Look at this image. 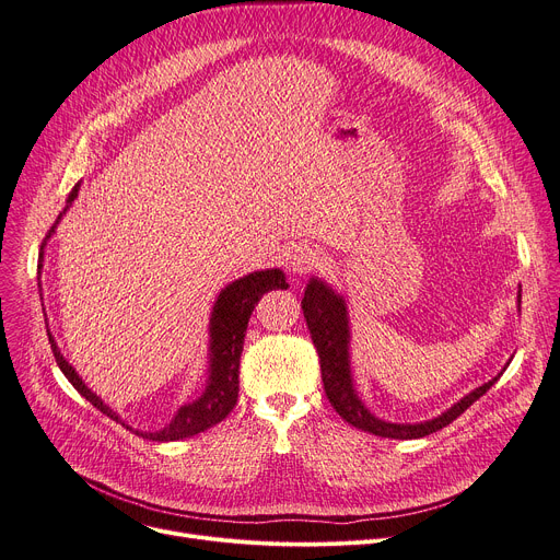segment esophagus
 <instances>
[{"label":"esophagus","mask_w":560,"mask_h":560,"mask_svg":"<svg viewBox=\"0 0 560 560\" xmlns=\"http://www.w3.org/2000/svg\"><path fill=\"white\" fill-rule=\"evenodd\" d=\"M319 265V258L315 256V252H311L308 247H300L290 254L288 258V270L295 275V277H302L311 270H315Z\"/></svg>","instance_id":"obj_1"}]
</instances>
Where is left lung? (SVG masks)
<instances>
[{"mask_svg":"<svg viewBox=\"0 0 560 560\" xmlns=\"http://www.w3.org/2000/svg\"><path fill=\"white\" fill-rule=\"evenodd\" d=\"M520 304V300H517ZM302 311L306 317V325L311 331V340L317 349L319 357V370H322V384H325L327 399L336 408V413L357 427L361 431L381 435V438H397V440H410V438H424L429 433H435L443 427L452 424L460 413L472 406L479 397H483L492 386L494 378L488 384L475 388L469 395H465L460 401H456L443 416L433 420L420 422V424H397L374 418L370 410L363 406L354 390V381H351L349 370V317H347V304L345 300L334 292L325 281L311 279L302 300Z\"/></svg>","mask_w":560,"mask_h":560,"instance_id":"1","label":"left lung"}]
</instances>
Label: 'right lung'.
I'll list each match as a JSON object with an SVG mask.
<instances>
[{
	"instance_id": "1",
	"label": "right lung",
	"mask_w": 560,
	"mask_h": 560,
	"mask_svg": "<svg viewBox=\"0 0 560 560\" xmlns=\"http://www.w3.org/2000/svg\"><path fill=\"white\" fill-rule=\"evenodd\" d=\"M79 192V184L72 188V192L68 195V206L74 201ZM63 215V213H61ZM58 215V220H61ZM56 220V224H58ZM56 224L49 229V233L45 235V241L54 233ZM45 245V243H43ZM43 268V247H40V260H38V272ZM285 290L288 281L285 275L281 270H260V272H252L238 281L229 283L213 306L211 313V365H209V386H206L203 395L199 399H195L192 404L182 406L176 410L174 420L154 433L147 431H136V435H142L147 440H156V443H170V440H182V438H190L195 433H201L206 429H211L213 424L222 422L238 401V374H241V354H243V342H245V331H247V322L249 315L254 311V306L258 304V300L270 290ZM49 342H51V351L54 359L61 368V372L68 376L70 384L91 401L97 410H102L104 416H108L115 422H122L117 418L113 410L91 390L83 381L79 378V374L74 372V368L63 359L61 351H58L51 334L47 331ZM122 427H127L122 422ZM129 431H133L131 427H127Z\"/></svg>"
}]
</instances>
